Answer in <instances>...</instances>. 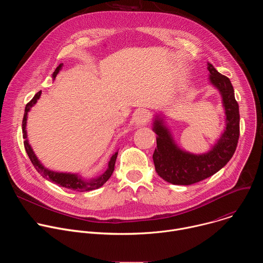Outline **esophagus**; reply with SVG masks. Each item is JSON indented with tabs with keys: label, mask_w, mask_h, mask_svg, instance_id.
<instances>
[{
	"label": "esophagus",
	"mask_w": 263,
	"mask_h": 263,
	"mask_svg": "<svg viewBox=\"0 0 263 263\" xmlns=\"http://www.w3.org/2000/svg\"><path fill=\"white\" fill-rule=\"evenodd\" d=\"M149 119H151V114H149L147 110L142 109V110H138L136 112L134 122H135L136 126H143L149 121Z\"/></svg>",
	"instance_id": "obj_1"
}]
</instances>
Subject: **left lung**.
Segmentation results:
<instances>
[{"label":"left lung","instance_id":"1","mask_svg":"<svg viewBox=\"0 0 263 263\" xmlns=\"http://www.w3.org/2000/svg\"><path fill=\"white\" fill-rule=\"evenodd\" d=\"M210 83L222 98L226 112V129L209 152L201 155L181 149L174 141L162 119H155L153 130L157 134V147L153 160L157 174L175 185H191L217 173L232 158L239 138V108L234 89L228 77L219 73L208 63Z\"/></svg>","mask_w":263,"mask_h":263}]
</instances>
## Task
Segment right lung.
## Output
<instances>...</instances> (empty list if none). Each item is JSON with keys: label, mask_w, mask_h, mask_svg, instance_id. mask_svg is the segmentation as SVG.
<instances>
[{"label": "right lung", "mask_w": 263, "mask_h": 263, "mask_svg": "<svg viewBox=\"0 0 263 263\" xmlns=\"http://www.w3.org/2000/svg\"><path fill=\"white\" fill-rule=\"evenodd\" d=\"M62 67V64H59L55 71L53 72V79L56 78L57 73L59 72V70L61 69ZM42 95V90L37 92L33 99L26 105V108H25V114H24V119H23V125H22V128H23V137L25 139L24 141V145H25V148H26V152L32 162V164L34 165V167L36 168V171L39 172L44 178L50 180L51 182L59 185V186H62V187H65V189L67 190H71V191H77V192H89V191H93V190H97L99 189V187L103 186L107 180L111 177L112 173H114L115 171V164H116V161H117V157H118V152H116L114 155L111 156L110 158V161L108 162V168L106 170V172L101 175L100 177L96 178V179H92V180H84L82 179L80 176L76 175V174H66V173H57V172H53V171H50L48 168H46L41 162L40 160L37 159V157L35 156L33 149L31 147V145L29 144L28 142V139H27V131H26V124H27V115L28 112L30 111V109L32 108V106L34 104H36L37 100L40 99Z\"/></svg>", "instance_id": "obj_1"}]
</instances>
